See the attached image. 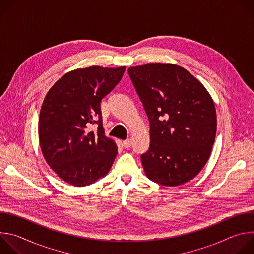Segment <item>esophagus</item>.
<instances>
[{
    "label": "esophagus",
    "mask_w": 254,
    "mask_h": 254,
    "mask_svg": "<svg viewBox=\"0 0 254 254\" xmlns=\"http://www.w3.org/2000/svg\"><path fill=\"white\" fill-rule=\"evenodd\" d=\"M124 146H125V148H129L131 146V139L127 138V139L124 140Z\"/></svg>",
    "instance_id": "obj_1"
}]
</instances>
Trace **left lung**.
Returning <instances> with one entry per match:
<instances>
[{"label": "left lung", "mask_w": 254, "mask_h": 254, "mask_svg": "<svg viewBox=\"0 0 254 254\" xmlns=\"http://www.w3.org/2000/svg\"><path fill=\"white\" fill-rule=\"evenodd\" d=\"M149 121L151 144L140 156L147 177L175 187L195 178L209 160L217 119L214 101L185 68L149 63L128 68Z\"/></svg>", "instance_id": "left-lung-1"}]
</instances>
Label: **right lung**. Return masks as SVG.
I'll list each match as a JSON object with an SVG mask.
<instances>
[{"instance_id": "1", "label": "right lung", "mask_w": 254, "mask_h": 254, "mask_svg": "<svg viewBox=\"0 0 254 254\" xmlns=\"http://www.w3.org/2000/svg\"><path fill=\"white\" fill-rule=\"evenodd\" d=\"M126 67L90 66L64 74L47 92L39 117V142L50 168L66 183L88 186L104 177L118 155L104 135L100 101L121 81ZM99 125L95 131L91 126Z\"/></svg>"}]
</instances>
